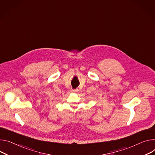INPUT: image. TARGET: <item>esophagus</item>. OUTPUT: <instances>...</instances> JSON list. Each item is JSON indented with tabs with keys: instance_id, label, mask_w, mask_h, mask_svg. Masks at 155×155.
<instances>
[{
	"instance_id": "esophagus-1",
	"label": "esophagus",
	"mask_w": 155,
	"mask_h": 155,
	"mask_svg": "<svg viewBox=\"0 0 155 155\" xmlns=\"http://www.w3.org/2000/svg\"><path fill=\"white\" fill-rule=\"evenodd\" d=\"M78 91V89H72L70 91H71L72 93H75V92H77Z\"/></svg>"
}]
</instances>
